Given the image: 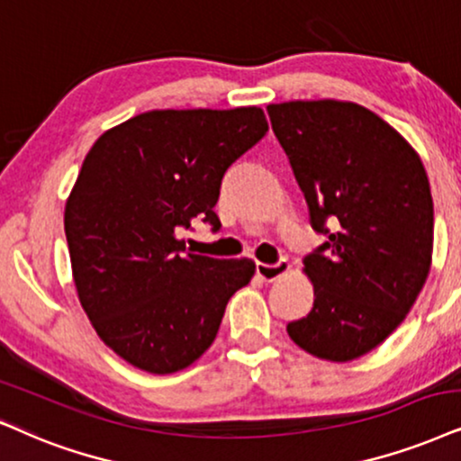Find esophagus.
I'll list each match as a JSON object with an SVG mask.
<instances>
[{
    "mask_svg": "<svg viewBox=\"0 0 461 461\" xmlns=\"http://www.w3.org/2000/svg\"><path fill=\"white\" fill-rule=\"evenodd\" d=\"M255 270H258V274L261 278H264V281L270 283V281H276L281 274L289 272V261L287 259H278L276 264H261V261H259Z\"/></svg>",
    "mask_w": 461,
    "mask_h": 461,
    "instance_id": "esophagus-1",
    "label": "esophagus"
}]
</instances>
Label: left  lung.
I'll return each instance as SVG.
<instances>
[{
	"label": "left lung",
	"mask_w": 461,
	"mask_h": 461,
	"mask_svg": "<svg viewBox=\"0 0 461 461\" xmlns=\"http://www.w3.org/2000/svg\"><path fill=\"white\" fill-rule=\"evenodd\" d=\"M274 136L325 236L304 258L312 311L291 321L314 357L351 361L381 345L415 304L432 264L434 203L415 149L353 102L267 106Z\"/></svg>",
	"instance_id": "1"
}]
</instances>
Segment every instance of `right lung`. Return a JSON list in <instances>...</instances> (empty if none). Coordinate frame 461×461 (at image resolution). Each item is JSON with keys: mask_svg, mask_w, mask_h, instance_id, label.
Returning a JSON list of instances; mask_svg holds the SVG:
<instances>
[{"mask_svg": "<svg viewBox=\"0 0 461 461\" xmlns=\"http://www.w3.org/2000/svg\"><path fill=\"white\" fill-rule=\"evenodd\" d=\"M267 131L264 110H153L97 138L66 203L78 300L116 355L153 375L187 368L217 336L250 259L185 255L178 230L219 225L227 167Z\"/></svg>", "mask_w": 461, "mask_h": 461, "instance_id": "1", "label": "right lung"}]
</instances>
